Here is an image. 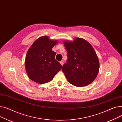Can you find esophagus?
<instances>
[{"label": "esophagus", "mask_w": 122, "mask_h": 122, "mask_svg": "<svg viewBox=\"0 0 122 122\" xmlns=\"http://www.w3.org/2000/svg\"><path fill=\"white\" fill-rule=\"evenodd\" d=\"M60 63H61V66H62L63 65V62L62 61H60Z\"/></svg>", "instance_id": "1"}]
</instances>
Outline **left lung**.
Returning <instances> with one entry per match:
<instances>
[{"label": "left lung", "instance_id": "obj_1", "mask_svg": "<svg viewBox=\"0 0 122 122\" xmlns=\"http://www.w3.org/2000/svg\"><path fill=\"white\" fill-rule=\"evenodd\" d=\"M64 45L68 59L61 69L67 81L78 87L92 83L98 73L99 62L90 43L83 38H75L73 41H65Z\"/></svg>", "mask_w": 122, "mask_h": 122}]
</instances>
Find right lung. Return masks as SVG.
Masks as SVG:
<instances>
[{
    "label": "right lung",
    "instance_id": "obj_1",
    "mask_svg": "<svg viewBox=\"0 0 122 122\" xmlns=\"http://www.w3.org/2000/svg\"><path fill=\"white\" fill-rule=\"evenodd\" d=\"M58 42L43 36L36 40L28 50L25 68L33 81L39 84L49 82L61 69V65L55 59L56 53L52 50Z\"/></svg>",
    "mask_w": 122,
    "mask_h": 122
}]
</instances>
